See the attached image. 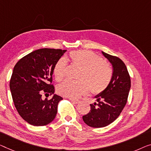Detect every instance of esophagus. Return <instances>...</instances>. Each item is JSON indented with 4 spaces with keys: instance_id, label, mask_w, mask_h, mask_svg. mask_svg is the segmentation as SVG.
<instances>
[{
    "instance_id": "esophagus-1",
    "label": "esophagus",
    "mask_w": 151,
    "mask_h": 151,
    "mask_svg": "<svg viewBox=\"0 0 151 151\" xmlns=\"http://www.w3.org/2000/svg\"><path fill=\"white\" fill-rule=\"evenodd\" d=\"M70 100L71 101V102H73L74 104H78V103L80 102V101L79 100H74V99H72V98H70Z\"/></svg>"
}]
</instances>
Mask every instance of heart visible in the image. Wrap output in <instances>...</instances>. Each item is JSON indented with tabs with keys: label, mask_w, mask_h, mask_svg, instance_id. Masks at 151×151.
<instances>
[{
	"label": "heart",
	"mask_w": 151,
	"mask_h": 151,
	"mask_svg": "<svg viewBox=\"0 0 151 151\" xmlns=\"http://www.w3.org/2000/svg\"><path fill=\"white\" fill-rule=\"evenodd\" d=\"M67 60L74 64L81 66L78 74V81L66 80L58 86L60 95L70 98H78L90 90L99 93L106 88L112 78V70L106 62L93 51L76 50L70 52L69 57L61 58L55 62L53 74L60 81L66 76Z\"/></svg>",
	"instance_id": "b5f03b06"
}]
</instances>
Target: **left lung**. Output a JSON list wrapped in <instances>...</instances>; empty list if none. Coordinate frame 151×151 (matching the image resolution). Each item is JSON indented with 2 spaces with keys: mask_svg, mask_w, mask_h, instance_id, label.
I'll use <instances>...</instances> for the list:
<instances>
[{
  "mask_svg": "<svg viewBox=\"0 0 151 151\" xmlns=\"http://www.w3.org/2000/svg\"><path fill=\"white\" fill-rule=\"evenodd\" d=\"M102 53L112 64V75L106 88L95 96L98 102L90 104V111L83 116V121L92 127H106L118 117L127 103L131 87L124 62L115 56Z\"/></svg>",
  "mask_w": 151,
  "mask_h": 151,
  "instance_id": "1",
  "label": "left lung"
}]
</instances>
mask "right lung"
I'll use <instances>...</instances> for the list:
<instances>
[{
	"label": "right lung",
	"instance_id": "1",
	"mask_svg": "<svg viewBox=\"0 0 151 151\" xmlns=\"http://www.w3.org/2000/svg\"><path fill=\"white\" fill-rule=\"evenodd\" d=\"M66 50L39 49L19 60L10 80L11 96L18 113L29 124L43 126L55 119L61 96L55 94L52 82L53 67ZM53 95L50 100L42 94Z\"/></svg>",
	"mask_w": 151,
	"mask_h": 151
}]
</instances>
